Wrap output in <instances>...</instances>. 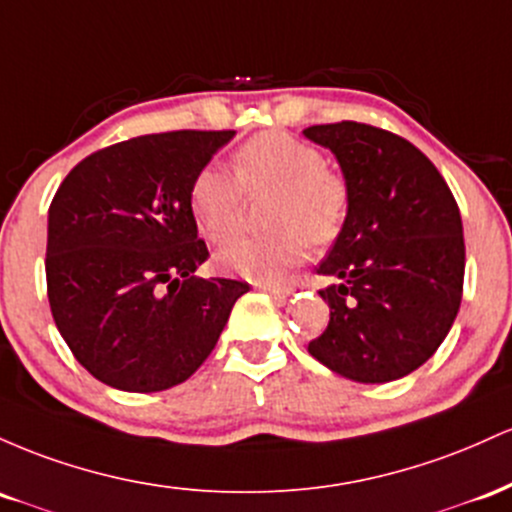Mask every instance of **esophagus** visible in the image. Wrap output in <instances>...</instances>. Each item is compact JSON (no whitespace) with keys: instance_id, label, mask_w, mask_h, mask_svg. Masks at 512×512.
<instances>
[{"instance_id":"obj_1","label":"esophagus","mask_w":512,"mask_h":512,"mask_svg":"<svg viewBox=\"0 0 512 512\" xmlns=\"http://www.w3.org/2000/svg\"><path fill=\"white\" fill-rule=\"evenodd\" d=\"M258 287H261V290H266V292H271L273 297L292 295V285H287V283H258Z\"/></svg>"}]
</instances>
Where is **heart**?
Returning a JSON list of instances; mask_svg holds the SVG:
<instances>
[{
	"mask_svg": "<svg viewBox=\"0 0 512 512\" xmlns=\"http://www.w3.org/2000/svg\"><path fill=\"white\" fill-rule=\"evenodd\" d=\"M234 179L220 166H205L191 183L188 203L200 232L225 241L239 225L244 193L273 191L263 234H239L217 254L227 273L241 278H283L302 261L307 239H336L348 215V183L324 166V154L283 130H266L246 140L232 159Z\"/></svg>",
	"mask_w": 512,
	"mask_h": 512,
	"instance_id": "heart-1",
	"label": "heart"
}]
</instances>
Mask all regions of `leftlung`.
<instances>
[{"label":"left lung","mask_w":512,"mask_h":512,"mask_svg":"<svg viewBox=\"0 0 512 512\" xmlns=\"http://www.w3.org/2000/svg\"><path fill=\"white\" fill-rule=\"evenodd\" d=\"M336 154L348 215L319 273L331 319L309 353L336 375L382 384L418 370L462 302L464 237L455 195L409 140L341 120L304 130Z\"/></svg>","instance_id":"1"}]
</instances>
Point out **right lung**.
<instances>
[{
  "mask_svg": "<svg viewBox=\"0 0 512 512\" xmlns=\"http://www.w3.org/2000/svg\"><path fill=\"white\" fill-rule=\"evenodd\" d=\"M234 130H174L89 154L48 210L50 312L72 355L123 392H164L205 363L249 285L198 278L191 183Z\"/></svg>",
  "mask_w": 512,
  "mask_h": 512,
  "instance_id": "right-lung-1",
  "label": "right lung"
}]
</instances>
